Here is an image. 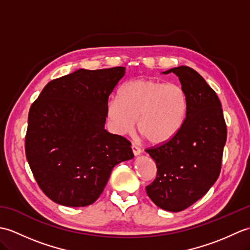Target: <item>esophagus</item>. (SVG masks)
I'll list each match as a JSON object with an SVG mask.
<instances>
[{
	"instance_id": "1",
	"label": "esophagus",
	"mask_w": 250,
	"mask_h": 250,
	"mask_svg": "<svg viewBox=\"0 0 250 250\" xmlns=\"http://www.w3.org/2000/svg\"><path fill=\"white\" fill-rule=\"evenodd\" d=\"M131 148H132V151H133V153H134V156H139V155H141V153H142V149H141L139 146L132 144Z\"/></svg>"
}]
</instances>
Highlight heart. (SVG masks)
<instances>
[{
  "instance_id": "1",
  "label": "heart",
  "mask_w": 250,
  "mask_h": 250,
  "mask_svg": "<svg viewBox=\"0 0 250 250\" xmlns=\"http://www.w3.org/2000/svg\"><path fill=\"white\" fill-rule=\"evenodd\" d=\"M187 113L183 88L152 78H137L122 84L118 100H110L106 117L117 134L137 130L150 144L160 145L178 133Z\"/></svg>"
}]
</instances>
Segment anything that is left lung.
I'll return each mask as SVG.
<instances>
[{
    "label": "left lung",
    "instance_id": "obj_1",
    "mask_svg": "<svg viewBox=\"0 0 250 250\" xmlns=\"http://www.w3.org/2000/svg\"><path fill=\"white\" fill-rule=\"evenodd\" d=\"M168 73L182 83L187 113L172 140L146 149L157 166L146 191L160 208L177 213L205 195L218 178L227 125L218 97L198 72L182 65L164 72Z\"/></svg>",
    "mask_w": 250,
    "mask_h": 250
}]
</instances>
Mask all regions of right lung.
Listing matches in <instances>:
<instances>
[{
    "label": "right lung",
    "mask_w": 250,
    "mask_h": 250,
    "mask_svg": "<svg viewBox=\"0 0 250 250\" xmlns=\"http://www.w3.org/2000/svg\"><path fill=\"white\" fill-rule=\"evenodd\" d=\"M125 67L77 70L46 84L31 105L26 160L37 185L64 206L92 204L115 166L133 158L131 143L104 129L110 93Z\"/></svg>",
    "instance_id": "right-lung-1"
}]
</instances>
